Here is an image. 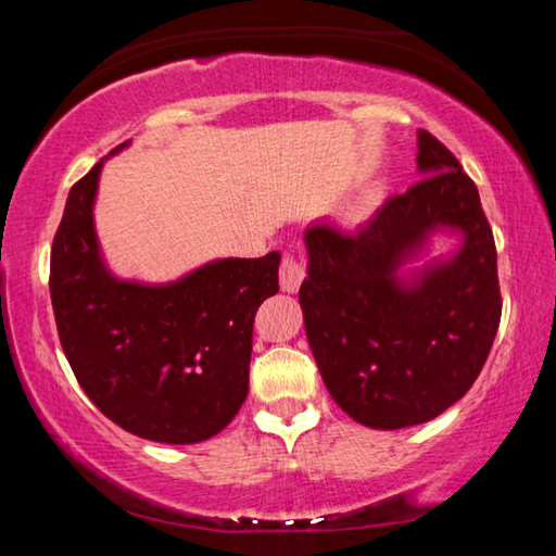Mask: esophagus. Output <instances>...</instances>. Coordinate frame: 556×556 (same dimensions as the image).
Listing matches in <instances>:
<instances>
[{
	"label": "esophagus",
	"instance_id": "1",
	"mask_svg": "<svg viewBox=\"0 0 556 556\" xmlns=\"http://www.w3.org/2000/svg\"><path fill=\"white\" fill-rule=\"evenodd\" d=\"M306 271H304V265L294 257V255H285V260H281L279 265V287L281 291H287V294H294V291L299 289L301 281H304Z\"/></svg>",
	"mask_w": 556,
	"mask_h": 556
}]
</instances>
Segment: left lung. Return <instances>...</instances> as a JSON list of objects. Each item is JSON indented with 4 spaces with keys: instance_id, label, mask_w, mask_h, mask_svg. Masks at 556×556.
Instances as JSON below:
<instances>
[{
    "instance_id": "obj_1",
    "label": "left lung",
    "mask_w": 556,
    "mask_h": 556,
    "mask_svg": "<svg viewBox=\"0 0 556 556\" xmlns=\"http://www.w3.org/2000/svg\"><path fill=\"white\" fill-rule=\"evenodd\" d=\"M425 176L353 235L306 228L299 289L306 338L338 407L370 429L439 417L476 382L501 324L493 230L456 156L417 131ZM437 231L462 235L448 258L409 270Z\"/></svg>"
}]
</instances>
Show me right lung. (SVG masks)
I'll return each instance as SVG.
<instances>
[{"label": "right lung", "instance_id": "add662e5", "mask_svg": "<svg viewBox=\"0 0 556 556\" xmlns=\"http://www.w3.org/2000/svg\"><path fill=\"white\" fill-rule=\"evenodd\" d=\"M102 164L71 188L53 238L49 287L63 353L117 427L159 444H199L248 397L252 324L279 291L281 255L213 260L166 285L115 277L92 220Z\"/></svg>", "mask_w": 556, "mask_h": 556}]
</instances>
